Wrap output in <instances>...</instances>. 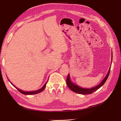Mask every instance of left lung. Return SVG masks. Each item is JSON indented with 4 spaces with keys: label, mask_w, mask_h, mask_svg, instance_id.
<instances>
[{
    "label": "left lung",
    "mask_w": 121,
    "mask_h": 121,
    "mask_svg": "<svg viewBox=\"0 0 121 121\" xmlns=\"http://www.w3.org/2000/svg\"><path fill=\"white\" fill-rule=\"evenodd\" d=\"M110 68L109 69L108 73L107 75L102 80V81L100 83L99 85H98L97 86H95L94 87H92L91 88H83L82 87H81L78 86V85H76L74 84L73 83H72L70 80V78L69 74L67 76V78H66V84H67V86L69 87V88H70L71 91H73L76 92V93H78L79 94L82 95H87V94H91L92 92H95L97 90L99 89L100 87L102 86H103L105 82H106L107 79L108 78V76L109 75V74L110 72Z\"/></svg>",
    "instance_id": "1"
}]
</instances>
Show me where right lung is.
Listing matches in <instances>:
<instances>
[{"label":"right lung","instance_id":"1","mask_svg":"<svg viewBox=\"0 0 121 121\" xmlns=\"http://www.w3.org/2000/svg\"><path fill=\"white\" fill-rule=\"evenodd\" d=\"M47 82H48V81L46 82V83L45 84V85H43V87L42 88H41L40 89H38V90H37V91H22V90H21V89H19V88H17V87H16L15 86H14L11 83V84L15 88H16L17 90H18V91H19V92H21V93H22V94H24V95H34V94H38V93H39V92H42L43 89H44L45 88H46V84L47 83Z\"/></svg>","mask_w":121,"mask_h":121}]
</instances>
